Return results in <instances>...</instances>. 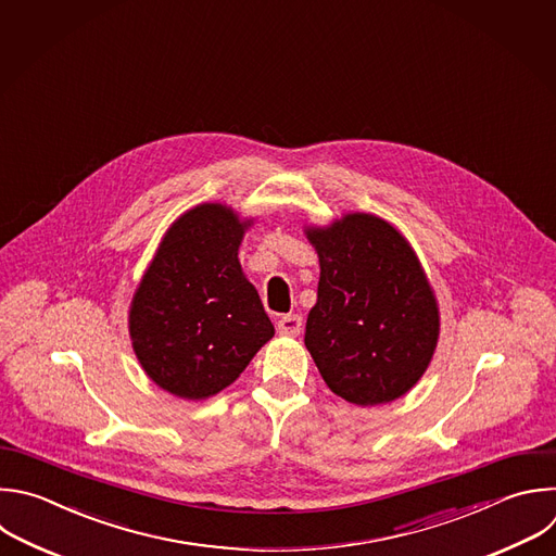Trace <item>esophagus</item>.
I'll return each mask as SVG.
<instances>
[{"instance_id":"obj_1","label":"esophagus","mask_w":556,"mask_h":556,"mask_svg":"<svg viewBox=\"0 0 556 556\" xmlns=\"http://www.w3.org/2000/svg\"><path fill=\"white\" fill-rule=\"evenodd\" d=\"M301 316H296V314H286V316H281L279 320H277V331L281 333V336H299L301 333Z\"/></svg>"}]
</instances>
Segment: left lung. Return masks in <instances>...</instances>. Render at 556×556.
Segmentation results:
<instances>
[{
	"mask_svg": "<svg viewBox=\"0 0 556 556\" xmlns=\"http://www.w3.org/2000/svg\"><path fill=\"white\" fill-rule=\"evenodd\" d=\"M305 236L320 264L305 346L325 384L355 406L400 400L424 378L441 329L417 253L374 214H344Z\"/></svg>",
	"mask_w": 556,
	"mask_h": 556,
	"instance_id": "obj_1",
	"label": "left lung"
}]
</instances>
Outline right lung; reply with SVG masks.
<instances>
[{"instance_id": "add662e5", "label": "right lung", "mask_w": 556, "mask_h": 556, "mask_svg": "<svg viewBox=\"0 0 556 556\" xmlns=\"http://www.w3.org/2000/svg\"><path fill=\"white\" fill-rule=\"evenodd\" d=\"M251 225L223 203L188 210L165 231L132 294V351L146 376L174 397L218 395L275 336L238 260Z\"/></svg>"}]
</instances>
